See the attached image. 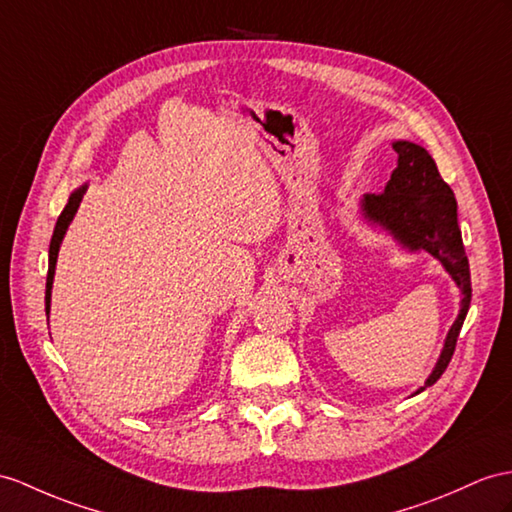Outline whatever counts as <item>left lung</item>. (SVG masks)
I'll list each match as a JSON object with an SVG mask.
<instances>
[{
    "instance_id": "8db88e82",
    "label": "left lung",
    "mask_w": 512,
    "mask_h": 512,
    "mask_svg": "<svg viewBox=\"0 0 512 512\" xmlns=\"http://www.w3.org/2000/svg\"><path fill=\"white\" fill-rule=\"evenodd\" d=\"M393 149L397 154V167L382 193L365 195V215L382 223L410 249H426L434 258H439L465 295L460 315L447 334L439 363L426 382V386H432L450 365L460 328L467 317L471 302L469 260L456 221V197L441 178L432 156L423 147L408 141L393 143ZM426 386H421L419 391Z\"/></svg>"
}]
</instances>
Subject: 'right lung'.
I'll return each instance as SVG.
<instances>
[{"label":"right lung","instance_id":"right-lung-1","mask_svg":"<svg viewBox=\"0 0 512 512\" xmlns=\"http://www.w3.org/2000/svg\"><path fill=\"white\" fill-rule=\"evenodd\" d=\"M84 186L82 189H78L76 193H73L69 197V202L65 206V210H62L58 221H56V228H54V234H52V243H49V269H47V282H45V313L49 315V299H52V282H54V269H56V258H58V247L62 243V236H65L69 223L73 219V215H76V210L82 202L84 197Z\"/></svg>","mask_w":512,"mask_h":512}]
</instances>
